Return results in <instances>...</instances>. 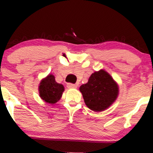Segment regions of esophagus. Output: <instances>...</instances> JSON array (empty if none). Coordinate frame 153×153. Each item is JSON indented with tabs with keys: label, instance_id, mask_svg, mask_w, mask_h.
<instances>
[{
	"label": "esophagus",
	"instance_id": "1",
	"mask_svg": "<svg viewBox=\"0 0 153 153\" xmlns=\"http://www.w3.org/2000/svg\"><path fill=\"white\" fill-rule=\"evenodd\" d=\"M67 86V87L69 88V89H76V88H77L76 84H71V83H68Z\"/></svg>",
	"mask_w": 153,
	"mask_h": 153
}]
</instances>
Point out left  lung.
I'll list each match as a JSON object with an SVG mask.
<instances>
[{"label":"left lung","instance_id":"1","mask_svg":"<svg viewBox=\"0 0 153 153\" xmlns=\"http://www.w3.org/2000/svg\"><path fill=\"white\" fill-rule=\"evenodd\" d=\"M79 90L86 106L95 112H102L108 109L119 94L116 81L104 69L93 72L88 82L80 86Z\"/></svg>","mask_w":153,"mask_h":153}]
</instances>
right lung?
Listing matches in <instances>:
<instances>
[{
	"instance_id": "1",
	"label": "right lung",
	"mask_w": 153,
	"mask_h": 153,
	"mask_svg": "<svg viewBox=\"0 0 153 153\" xmlns=\"http://www.w3.org/2000/svg\"><path fill=\"white\" fill-rule=\"evenodd\" d=\"M64 91V86L55 81V76L52 74H49L46 78H43L38 86L39 96L43 101L50 104L58 102L62 97Z\"/></svg>"
}]
</instances>
